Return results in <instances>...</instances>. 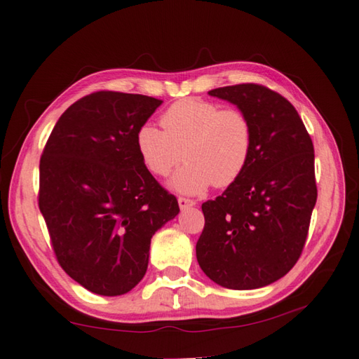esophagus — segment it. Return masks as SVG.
<instances>
[{"label": "esophagus", "instance_id": "34e87169", "mask_svg": "<svg viewBox=\"0 0 359 359\" xmlns=\"http://www.w3.org/2000/svg\"><path fill=\"white\" fill-rule=\"evenodd\" d=\"M177 202H179V207H180L182 210H185V208H188V207H193V205H196L194 201L187 199V197H179Z\"/></svg>", "mask_w": 359, "mask_h": 359}]
</instances>
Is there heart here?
<instances>
[{
	"label": "heart",
	"mask_w": 359,
	"mask_h": 359,
	"mask_svg": "<svg viewBox=\"0 0 359 359\" xmlns=\"http://www.w3.org/2000/svg\"><path fill=\"white\" fill-rule=\"evenodd\" d=\"M162 126L144 123L137 133V149L147 170L160 177L187 160L171 180L177 191L201 194L211 185L230 187L247 170L253 125L241 109L184 98L163 112Z\"/></svg>",
	"instance_id": "heart-1"
}]
</instances>
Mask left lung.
I'll use <instances>...</instances> for the list:
<instances>
[{
    "mask_svg": "<svg viewBox=\"0 0 359 359\" xmlns=\"http://www.w3.org/2000/svg\"><path fill=\"white\" fill-rule=\"evenodd\" d=\"M208 94L247 114L253 151L241 177L202 203L197 262L225 288H261L285 276L306 245L318 197L313 143L294 106L269 88L242 83Z\"/></svg>",
    "mask_w": 359,
    "mask_h": 359,
    "instance_id": "obj_1",
    "label": "left lung"
}]
</instances>
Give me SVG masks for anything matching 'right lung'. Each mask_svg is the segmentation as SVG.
<instances>
[{
    "instance_id": "obj_1",
    "label": "right lung",
    "mask_w": 359,
    "mask_h": 359,
    "mask_svg": "<svg viewBox=\"0 0 359 359\" xmlns=\"http://www.w3.org/2000/svg\"><path fill=\"white\" fill-rule=\"evenodd\" d=\"M162 100L98 90L58 118L40 158L38 207L62 269L86 290L118 296L148 269L151 238L179 215L152 177L137 133Z\"/></svg>"
}]
</instances>
